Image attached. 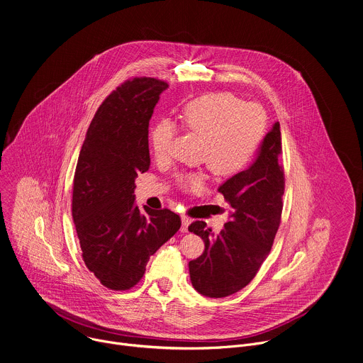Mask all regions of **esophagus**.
<instances>
[{"mask_svg":"<svg viewBox=\"0 0 363 363\" xmlns=\"http://www.w3.org/2000/svg\"><path fill=\"white\" fill-rule=\"evenodd\" d=\"M181 220H182V228H181V231H182V233H186V231H188V225L191 224L192 220H191L188 216H182Z\"/></svg>","mask_w":363,"mask_h":363,"instance_id":"obj_1","label":"esophagus"}]
</instances>
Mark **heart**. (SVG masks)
Segmentation results:
<instances>
[{
  "instance_id": "b5f03b06",
  "label": "heart",
  "mask_w": 363,
  "mask_h": 363,
  "mask_svg": "<svg viewBox=\"0 0 363 363\" xmlns=\"http://www.w3.org/2000/svg\"><path fill=\"white\" fill-rule=\"evenodd\" d=\"M266 113L257 103H242L231 93H208L188 101L181 112L182 126L202 136L199 158L218 177H233L252 160L266 130ZM177 125L169 119L155 123L149 140L157 158L171 153ZM206 175L184 172L178 184L185 191H201Z\"/></svg>"
}]
</instances>
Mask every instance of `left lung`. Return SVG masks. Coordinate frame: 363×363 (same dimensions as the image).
Wrapping results in <instances>:
<instances>
[{"instance_id": "left-lung-1", "label": "left lung", "mask_w": 363, "mask_h": 363, "mask_svg": "<svg viewBox=\"0 0 363 363\" xmlns=\"http://www.w3.org/2000/svg\"><path fill=\"white\" fill-rule=\"evenodd\" d=\"M280 157L281 132L276 122L251 167L218 188L233 208L224 230L214 234L203 221H194L188 227L205 244L203 252L188 264L191 283L198 293L227 297L244 289L260 270L281 220L284 171Z\"/></svg>"}]
</instances>
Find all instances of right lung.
Segmentation results:
<instances>
[{
	"instance_id": "add662e5",
	"label": "right lung",
	"mask_w": 363,
	"mask_h": 363,
	"mask_svg": "<svg viewBox=\"0 0 363 363\" xmlns=\"http://www.w3.org/2000/svg\"><path fill=\"white\" fill-rule=\"evenodd\" d=\"M168 87L135 77L97 109L83 142L73 181L72 216L86 267L111 290H129L149 257L181 227L168 208L145 213L135 203V179L149 169V121Z\"/></svg>"
}]
</instances>
